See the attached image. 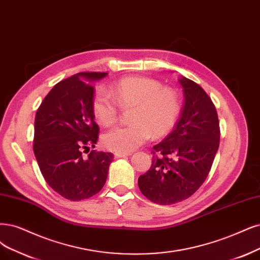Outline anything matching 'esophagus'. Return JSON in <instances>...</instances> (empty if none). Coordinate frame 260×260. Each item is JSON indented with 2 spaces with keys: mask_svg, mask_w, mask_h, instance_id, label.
Here are the masks:
<instances>
[{
  "mask_svg": "<svg viewBox=\"0 0 260 260\" xmlns=\"http://www.w3.org/2000/svg\"><path fill=\"white\" fill-rule=\"evenodd\" d=\"M114 157L115 158H121V157H125V156H127V155H131L129 153H123V152H115L114 153Z\"/></svg>",
  "mask_w": 260,
  "mask_h": 260,
  "instance_id": "esophagus-1",
  "label": "esophagus"
}]
</instances>
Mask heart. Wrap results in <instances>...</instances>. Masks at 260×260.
<instances>
[{"label": "heart", "instance_id": "b5f03b06", "mask_svg": "<svg viewBox=\"0 0 260 260\" xmlns=\"http://www.w3.org/2000/svg\"><path fill=\"white\" fill-rule=\"evenodd\" d=\"M111 92L114 96L100 90L92 101L93 113L102 124L111 125L117 121L119 102L122 107L134 109L132 124L115 126L103 136V145L108 150L132 152L151 136H165L175 126L180 113V100L175 90L161 88L158 81L146 77H126L112 84Z\"/></svg>", "mask_w": 260, "mask_h": 260}]
</instances>
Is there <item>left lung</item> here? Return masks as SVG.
<instances>
[{
	"instance_id": "obj_1",
	"label": "left lung",
	"mask_w": 260,
	"mask_h": 260,
	"mask_svg": "<svg viewBox=\"0 0 260 260\" xmlns=\"http://www.w3.org/2000/svg\"><path fill=\"white\" fill-rule=\"evenodd\" d=\"M179 82L184 105L166 138L153 147L150 169L138 179L141 193L167 206L193 195L204 183L219 146V123L214 105L200 85L185 77Z\"/></svg>"
}]
</instances>
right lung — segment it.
I'll return each mask as SVG.
<instances>
[{"label": "right lung", "mask_w": 260, "mask_h": 260, "mask_svg": "<svg viewBox=\"0 0 260 260\" xmlns=\"http://www.w3.org/2000/svg\"><path fill=\"white\" fill-rule=\"evenodd\" d=\"M107 73H78L56 83L37 109L33 150L46 182L73 201L98 194L106 183L113 155L92 150L99 125L92 110L94 86Z\"/></svg>", "instance_id": "add662e5"}]
</instances>
